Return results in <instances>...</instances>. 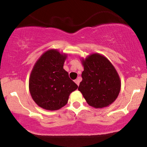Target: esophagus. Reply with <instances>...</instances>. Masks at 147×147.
Listing matches in <instances>:
<instances>
[{
    "instance_id": "obj_1",
    "label": "esophagus",
    "mask_w": 147,
    "mask_h": 147,
    "mask_svg": "<svg viewBox=\"0 0 147 147\" xmlns=\"http://www.w3.org/2000/svg\"><path fill=\"white\" fill-rule=\"evenodd\" d=\"M75 82H76V84L78 86H79V84H80V80L78 79V78H77V79L75 80Z\"/></svg>"
}]
</instances>
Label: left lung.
Here are the masks:
<instances>
[{
	"instance_id": "left-lung-1",
	"label": "left lung",
	"mask_w": 147,
	"mask_h": 147,
	"mask_svg": "<svg viewBox=\"0 0 147 147\" xmlns=\"http://www.w3.org/2000/svg\"><path fill=\"white\" fill-rule=\"evenodd\" d=\"M81 61L84 71L78 90L92 107L109 106L117 98L121 89V81L115 68L107 58L99 53L82 58Z\"/></svg>"
}]
</instances>
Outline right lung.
<instances>
[{"label": "right lung", "instance_id": "obj_1", "mask_svg": "<svg viewBox=\"0 0 147 147\" xmlns=\"http://www.w3.org/2000/svg\"><path fill=\"white\" fill-rule=\"evenodd\" d=\"M67 54L56 49L44 53L34 65L29 79V90L34 101L46 110L55 111L67 103L78 85L63 69Z\"/></svg>", "mask_w": 147, "mask_h": 147}]
</instances>
